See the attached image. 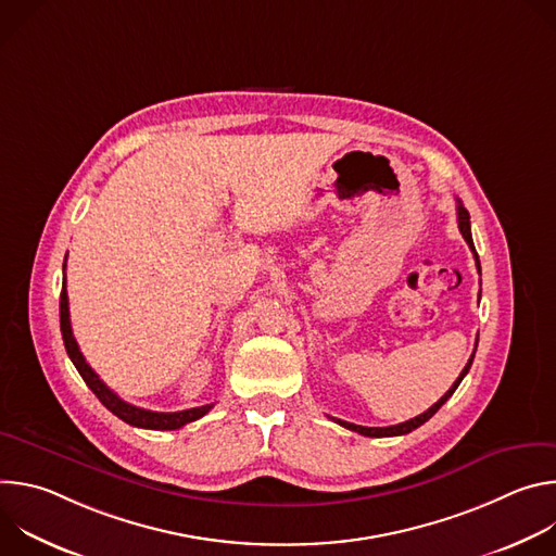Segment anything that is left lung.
I'll list each match as a JSON object with an SVG mask.
<instances>
[{"label":"left lung","mask_w":556,"mask_h":556,"mask_svg":"<svg viewBox=\"0 0 556 556\" xmlns=\"http://www.w3.org/2000/svg\"><path fill=\"white\" fill-rule=\"evenodd\" d=\"M457 226H459V232H462V237L466 240V244L470 247V251L475 253V247H472V235H470V217H468V211L464 208V204L457 200ZM475 262H478V270H480V257H478V253H475ZM472 358H475V352L470 354V358H468V363H466V367L462 369V374L457 376V380L451 384V389L442 395V399L435 403V405H431L425 414H420V416H416V418H412V420H407V422H401V425H393V427H361V425H352V422H345V420H337L334 418V422H339L341 427H345V429H350V431H356V433H361V435H367V438H391V435H405V433H412L414 429H418L420 425H425L448 399L453 395V391L459 387V382H462V378L468 374V369H470V365H472Z\"/></svg>","instance_id":"obj_1"}]
</instances>
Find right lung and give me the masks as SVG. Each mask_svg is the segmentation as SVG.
<instances>
[{"mask_svg": "<svg viewBox=\"0 0 556 556\" xmlns=\"http://www.w3.org/2000/svg\"><path fill=\"white\" fill-rule=\"evenodd\" d=\"M65 268V264H63ZM59 316H61V337H63V345L65 352L70 356V361L74 363L76 371L81 374V378L86 380V384L97 393V399L114 414L118 416L123 422L131 425V427H140V429H155V431H174L180 429L198 418H202L204 414H208L213 409V405H204V407H193L187 412H176V414H161V412H149V409H140L134 407L125 401H121L118 395L99 378V374L88 365V361L84 358L81 350H78L74 334H72V326H70V307H67V290H65V279H63V288H61V299H59Z\"/></svg>", "mask_w": 556, "mask_h": 556, "instance_id": "1", "label": "right lung"}]
</instances>
